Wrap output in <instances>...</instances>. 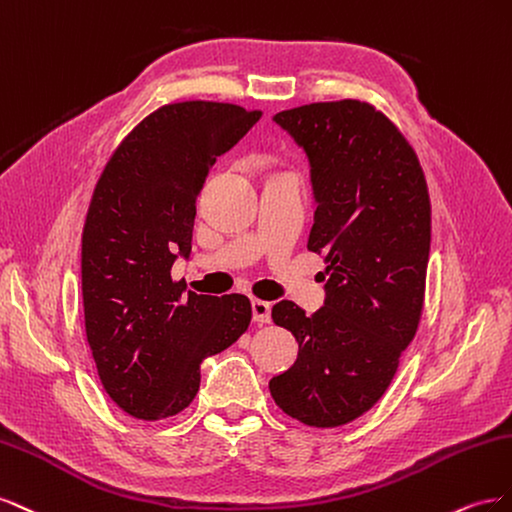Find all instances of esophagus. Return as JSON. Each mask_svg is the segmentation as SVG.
<instances>
[{
	"instance_id": "34e87169",
	"label": "esophagus",
	"mask_w": 512,
	"mask_h": 512,
	"mask_svg": "<svg viewBox=\"0 0 512 512\" xmlns=\"http://www.w3.org/2000/svg\"><path fill=\"white\" fill-rule=\"evenodd\" d=\"M251 306H253V321H257V324H270V319H272V304L270 302L253 300Z\"/></svg>"
}]
</instances>
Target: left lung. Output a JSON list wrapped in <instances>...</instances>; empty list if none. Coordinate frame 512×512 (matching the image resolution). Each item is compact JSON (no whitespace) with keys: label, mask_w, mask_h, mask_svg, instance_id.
Instances as JSON below:
<instances>
[{"label":"left lung","mask_w":512,"mask_h":512,"mask_svg":"<svg viewBox=\"0 0 512 512\" xmlns=\"http://www.w3.org/2000/svg\"><path fill=\"white\" fill-rule=\"evenodd\" d=\"M309 156L317 201L309 251L326 261L313 315L281 300L276 326L298 341L272 399L309 427H341L382 399L425 304L431 201L412 145L369 102H311L274 115Z\"/></svg>","instance_id":"left-lung-1"}]
</instances>
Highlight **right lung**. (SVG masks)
Returning <instances> with one entry per match:
<instances>
[{"label": "right lung", "mask_w": 512, "mask_h": 512, "mask_svg": "<svg viewBox=\"0 0 512 512\" xmlns=\"http://www.w3.org/2000/svg\"><path fill=\"white\" fill-rule=\"evenodd\" d=\"M259 118L229 102H171L130 130L96 182L81 238L85 334L102 388L139 420L186 410L201 362L251 324L246 296L186 294L171 266L191 253L210 167Z\"/></svg>", "instance_id": "add662e5"}]
</instances>
